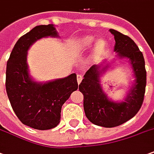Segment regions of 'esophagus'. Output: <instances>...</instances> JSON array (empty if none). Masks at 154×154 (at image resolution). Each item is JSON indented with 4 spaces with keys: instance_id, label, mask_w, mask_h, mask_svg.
I'll list each match as a JSON object with an SVG mask.
<instances>
[{
    "instance_id": "1",
    "label": "esophagus",
    "mask_w": 154,
    "mask_h": 154,
    "mask_svg": "<svg viewBox=\"0 0 154 154\" xmlns=\"http://www.w3.org/2000/svg\"><path fill=\"white\" fill-rule=\"evenodd\" d=\"M77 82H78V84L80 83L82 80V74H78L77 76Z\"/></svg>"
}]
</instances>
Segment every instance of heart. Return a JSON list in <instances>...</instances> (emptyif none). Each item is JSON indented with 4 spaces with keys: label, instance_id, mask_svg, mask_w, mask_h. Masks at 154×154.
Segmentation results:
<instances>
[{
    "label": "heart",
    "instance_id": "1",
    "mask_svg": "<svg viewBox=\"0 0 154 154\" xmlns=\"http://www.w3.org/2000/svg\"><path fill=\"white\" fill-rule=\"evenodd\" d=\"M96 42L94 36H85L82 38L77 44V49L80 51H88L90 50ZM106 48V43L104 40H99L96 43L94 48V55H99L103 53Z\"/></svg>",
    "mask_w": 154,
    "mask_h": 154
}]
</instances>
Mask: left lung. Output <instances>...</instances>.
I'll return each instance as SVG.
<instances>
[{
	"instance_id": "obj_1",
	"label": "left lung",
	"mask_w": 154,
	"mask_h": 154,
	"mask_svg": "<svg viewBox=\"0 0 154 154\" xmlns=\"http://www.w3.org/2000/svg\"><path fill=\"white\" fill-rule=\"evenodd\" d=\"M115 36V50L119 58L129 59L133 70L135 81L124 102L112 101L103 93L100 76L109 68V65H94L87 71L79 84V90L83 94V108L87 118L94 125L103 127H115L134 117L142 107L147 72L143 53L138 46L128 36L115 29H109ZM103 63H104L103 61Z\"/></svg>"
}]
</instances>
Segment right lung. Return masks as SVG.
<instances>
[{
    "label": "right lung",
    "mask_w": 154,
    "mask_h": 154,
    "mask_svg": "<svg viewBox=\"0 0 154 154\" xmlns=\"http://www.w3.org/2000/svg\"><path fill=\"white\" fill-rule=\"evenodd\" d=\"M49 36H59L54 25L36 26L17 41L7 63L6 90L12 109L23 124L37 130L52 129L59 124L63 103L78 88L75 73L45 83L29 76V47Z\"/></svg>",
    "instance_id": "add662e5"
}]
</instances>
